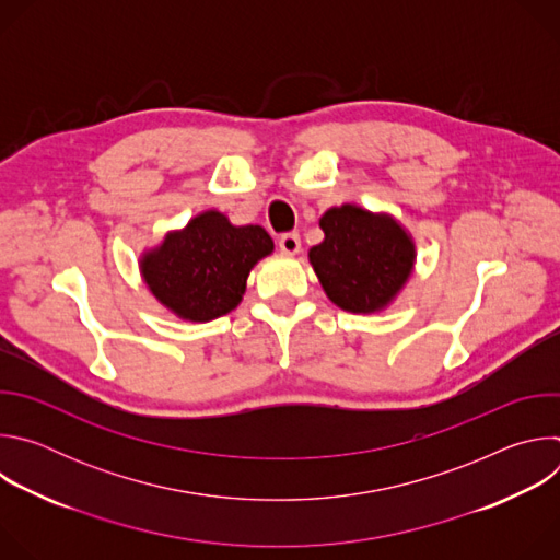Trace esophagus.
I'll return each instance as SVG.
<instances>
[{"mask_svg": "<svg viewBox=\"0 0 560 560\" xmlns=\"http://www.w3.org/2000/svg\"><path fill=\"white\" fill-rule=\"evenodd\" d=\"M279 248L283 255H296L301 250V238L296 232H285L279 236Z\"/></svg>", "mask_w": 560, "mask_h": 560, "instance_id": "1", "label": "esophagus"}]
</instances>
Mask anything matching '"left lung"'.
Returning <instances> with one entry per match:
<instances>
[{"label":"left lung","mask_w":560,"mask_h":560,"mask_svg":"<svg viewBox=\"0 0 560 560\" xmlns=\"http://www.w3.org/2000/svg\"><path fill=\"white\" fill-rule=\"evenodd\" d=\"M318 225L326 236L307 259L328 299L354 314L385 310L415 270L412 234L392 214L357 203L326 210Z\"/></svg>","instance_id":"1"}]
</instances>
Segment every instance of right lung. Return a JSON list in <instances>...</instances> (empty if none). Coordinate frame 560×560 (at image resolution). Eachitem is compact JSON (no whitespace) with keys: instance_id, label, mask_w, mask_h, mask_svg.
<instances>
[{"instance_id":"add662e5","label":"right lung","mask_w":560,"mask_h":560,"mask_svg":"<svg viewBox=\"0 0 560 560\" xmlns=\"http://www.w3.org/2000/svg\"><path fill=\"white\" fill-rule=\"evenodd\" d=\"M272 250L261 225H232L223 212L206 210L145 250L139 270L159 303L184 322L206 324L242 303L250 270Z\"/></svg>"}]
</instances>
